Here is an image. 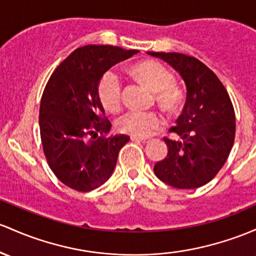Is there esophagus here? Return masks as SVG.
Returning a JSON list of instances; mask_svg holds the SVG:
<instances>
[{
    "instance_id": "1",
    "label": "esophagus",
    "mask_w": 256,
    "mask_h": 256,
    "mask_svg": "<svg viewBox=\"0 0 256 256\" xmlns=\"http://www.w3.org/2000/svg\"><path fill=\"white\" fill-rule=\"evenodd\" d=\"M131 140H132V141H138V142H142V143H147V142L150 141V137L137 136V134H132V136H131Z\"/></svg>"
}]
</instances>
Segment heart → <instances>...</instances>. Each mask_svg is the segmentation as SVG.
<instances>
[{"label":"heart","instance_id":"1","mask_svg":"<svg viewBox=\"0 0 256 256\" xmlns=\"http://www.w3.org/2000/svg\"><path fill=\"white\" fill-rule=\"evenodd\" d=\"M136 76L148 88L158 94V102L165 110H174L181 98V91L172 84V75L162 64L143 62L134 68ZM102 104L108 110H118L122 106V78L114 70L104 72L98 85ZM162 124V115L156 112L128 110L118 120L122 130L134 134H150Z\"/></svg>","mask_w":256,"mask_h":256}]
</instances>
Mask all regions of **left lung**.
Listing matches in <instances>:
<instances>
[{"instance_id":"1","label":"left lung","mask_w":256,"mask_h":256,"mask_svg":"<svg viewBox=\"0 0 256 256\" xmlns=\"http://www.w3.org/2000/svg\"><path fill=\"white\" fill-rule=\"evenodd\" d=\"M178 72L186 102L164 138L168 156L154 165L159 180L180 190L206 184L226 162L234 142L236 116L228 94L218 76L194 57L176 52H147Z\"/></svg>"}]
</instances>
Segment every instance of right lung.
I'll return each mask as SVG.
<instances>
[{
    "label": "right lung",
    "mask_w": 256,
    "mask_h": 256,
    "mask_svg": "<svg viewBox=\"0 0 256 256\" xmlns=\"http://www.w3.org/2000/svg\"><path fill=\"white\" fill-rule=\"evenodd\" d=\"M109 44L76 48L50 75L40 106V132L50 170L66 186L90 192L115 169L119 150L130 137L108 136L98 85L106 70L138 53Z\"/></svg>",
    "instance_id": "add662e5"
}]
</instances>
